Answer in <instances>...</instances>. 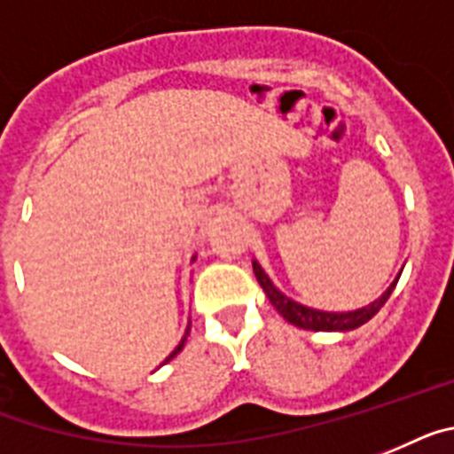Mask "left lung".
<instances>
[{"label": "left lung", "instance_id": "8db88e82", "mask_svg": "<svg viewBox=\"0 0 454 454\" xmlns=\"http://www.w3.org/2000/svg\"><path fill=\"white\" fill-rule=\"evenodd\" d=\"M254 272H256L258 284L262 286V291L270 298L272 307L284 316L286 321L293 323V325L304 327V330H314V333H334V330H356V327L364 325L367 321H372L376 314L380 311V307L387 302V298L395 291V286H397L399 279H395V284L387 288L383 295H380L376 302L367 304L363 309L357 311H348V314H330V311H318V309H309V307H304V304L293 302L291 298H286L284 293H279V288H274V284L270 281V277L262 272V268L254 261Z\"/></svg>", "mask_w": 454, "mask_h": 454}]
</instances>
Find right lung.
Returning <instances> with one entry per match:
<instances>
[{"instance_id":"1","label":"right lung","mask_w":454,"mask_h":454,"mask_svg":"<svg viewBox=\"0 0 454 454\" xmlns=\"http://www.w3.org/2000/svg\"><path fill=\"white\" fill-rule=\"evenodd\" d=\"M184 341H186V339H182V341H180V346H177V348H175L173 353H170L168 357H166V363H170V360H173V357L177 356V353H180V350H182V346H184ZM166 363H163V364H166Z\"/></svg>"}]
</instances>
